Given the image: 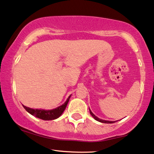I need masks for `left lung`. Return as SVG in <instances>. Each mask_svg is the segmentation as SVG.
<instances>
[{
	"instance_id": "obj_1",
	"label": "left lung",
	"mask_w": 154,
	"mask_h": 154,
	"mask_svg": "<svg viewBox=\"0 0 154 154\" xmlns=\"http://www.w3.org/2000/svg\"><path fill=\"white\" fill-rule=\"evenodd\" d=\"M90 114L92 115V116L94 118V119L96 120V121H99V122H101V123H115L116 121H105V120H102V119H99L98 117H97L91 111H90Z\"/></svg>"
}]
</instances>
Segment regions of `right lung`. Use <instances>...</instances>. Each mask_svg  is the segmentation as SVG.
I'll use <instances>...</instances> for the list:
<instances>
[{
	"label": "right lung",
	"mask_w": 154,
	"mask_h": 154,
	"mask_svg": "<svg viewBox=\"0 0 154 154\" xmlns=\"http://www.w3.org/2000/svg\"><path fill=\"white\" fill-rule=\"evenodd\" d=\"M70 95L67 99L66 102L61 106L57 107L55 109H51V110H45V109H31L29 107H26L23 105L24 108L25 109L27 112L30 114L34 116L36 118H38L40 119L44 120V121H51L58 119L61 115L62 114L64 111L66 109L68 104L69 99L71 97Z\"/></svg>",
	"instance_id": "obj_1"
}]
</instances>
